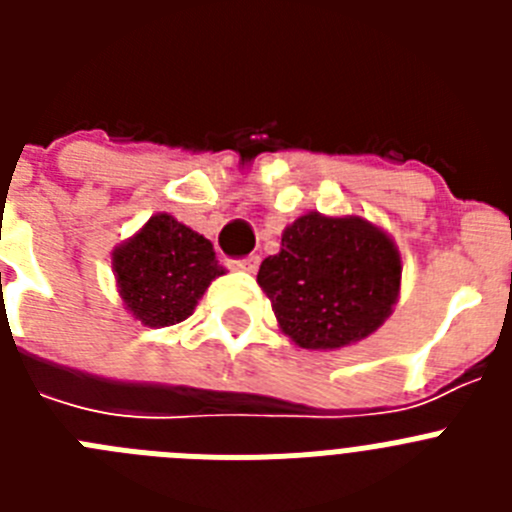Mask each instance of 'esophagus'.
Here are the masks:
<instances>
[{
  "label": "esophagus",
  "mask_w": 512,
  "mask_h": 512,
  "mask_svg": "<svg viewBox=\"0 0 512 512\" xmlns=\"http://www.w3.org/2000/svg\"><path fill=\"white\" fill-rule=\"evenodd\" d=\"M259 264H261V259H259V256H256V253H251V256H243V259L228 261L230 269H235V271H248V274H253V271L259 269Z\"/></svg>",
  "instance_id": "34e87169"
}]
</instances>
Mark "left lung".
<instances>
[{
	"instance_id": "obj_1",
	"label": "left lung",
	"mask_w": 512,
	"mask_h": 512,
	"mask_svg": "<svg viewBox=\"0 0 512 512\" xmlns=\"http://www.w3.org/2000/svg\"><path fill=\"white\" fill-rule=\"evenodd\" d=\"M395 243L361 217L302 215L256 282L279 325L302 348H341L384 323L400 292Z\"/></svg>"
}]
</instances>
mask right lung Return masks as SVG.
<instances>
[{
    "instance_id": "1",
    "label": "right lung",
    "mask_w": 512,
    "mask_h": 512,
    "mask_svg": "<svg viewBox=\"0 0 512 512\" xmlns=\"http://www.w3.org/2000/svg\"><path fill=\"white\" fill-rule=\"evenodd\" d=\"M112 266L128 310L151 328L187 320L212 279L225 274L212 243L166 212L117 248Z\"/></svg>"
}]
</instances>
